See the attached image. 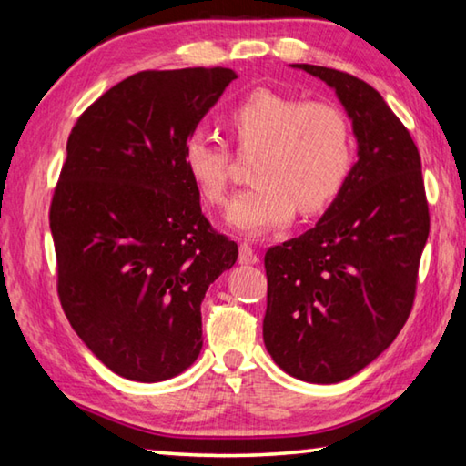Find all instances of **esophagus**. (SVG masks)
I'll return each instance as SVG.
<instances>
[{
	"label": "esophagus",
	"mask_w": 466,
	"mask_h": 466,
	"mask_svg": "<svg viewBox=\"0 0 466 466\" xmlns=\"http://www.w3.org/2000/svg\"><path fill=\"white\" fill-rule=\"evenodd\" d=\"M238 261H240L242 265H257V263H258V255H257L255 250H252L250 244L242 242V244H240V255H238Z\"/></svg>",
	"instance_id": "esophagus-1"
}]
</instances>
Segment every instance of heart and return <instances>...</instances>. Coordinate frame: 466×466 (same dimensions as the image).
<instances>
[{
  "label": "heart",
  "mask_w": 466,
  "mask_h": 466,
  "mask_svg": "<svg viewBox=\"0 0 466 466\" xmlns=\"http://www.w3.org/2000/svg\"><path fill=\"white\" fill-rule=\"evenodd\" d=\"M240 149H255L252 187L228 205L226 222L247 236H263L302 216L325 211L337 199L351 170L353 147L345 115L325 102H304L273 90H255L228 115ZM183 162L209 203H224L230 152L218 139L193 131Z\"/></svg>",
  "instance_id": "heart-1"
}]
</instances>
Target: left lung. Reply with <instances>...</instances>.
<instances>
[{"label": "left lung", "mask_w": 466, "mask_h": 466, "mask_svg": "<svg viewBox=\"0 0 466 466\" xmlns=\"http://www.w3.org/2000/svg\"><path fill=\"white\" fill-rule=\"evenodd\" d=\"M291 67L335 90L358 162L317 226L267 250L263 341L283 372L335 384L380 356L407 322L430 211L420 152L380 94L337 69Z\"/></svg>", "instance_id": "left-lung-1"}]
</instances>
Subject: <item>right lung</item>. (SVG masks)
<instances>
[{
	"instance_id": "obj_1",
	"label": "right lung",
	"mask_w": 466,
	"mask_h": 466,
	"mask_svg": "<svg viewBox=\"0 0 466 466\" xmlns=\"http://www.w3.org/2000/svg\"><path fill=\"white\" fill-rule=\"evenodd\" d=\"M226 67L139 72L84 110L51 203L69 325L115 374L175 378L199 358L205 291L238 244L211 230L185 141L236 80Z\"/></svg>"
}]
</instances>
